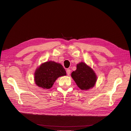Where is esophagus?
I'll return each instance as SVG.
<instances>
[{"instance_id":"obj_1","label":"esophagus","mask_w":131,"mask_h":131,"mask_svg":"<svg viewBox=\"0 0 131 131\" xmlns=\"http://www.w3.org/2000/svg\"><path fill=\"white\" fill-rule=\"evenodd\" d=\"M66 73H67V75H70V73H71V70L70 69H67L66 70Z\"/></svg>"}]
</instances>
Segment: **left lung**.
Listing matches in <instances>:
<instances>
[{"mask_svg": "<svg viewBox=\"0 0 131 131\" xmlns=\"http://www.w3.org/2000/svg\"><path fill=\"white\" fill-rule=\"evenodd\" d=\"M71 77L82 90H88L95 84L97 77L92 68L84 62L77 65V70L71 74Z\"/></svg>", "mask_w": 131, "mask_h": 131, "instance_id": "1", "label": "left lung"}]
</instances>
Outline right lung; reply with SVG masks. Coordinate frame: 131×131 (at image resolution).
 Returning a JSON list of instances; mask_svg holds the SVG:
<instances>
[{"mask_svg": "<svg viewBox=\"0 0 131 131\" xmlns=\"http://www.w3.org/2000/svg\"><path fill=\"white\" fill-rule=\"evenodd\" d=\"M66 75L65 70L60 64L49 61L41 64L37 68L34 80L38 86L49 89L59 77Z\"/></svg>", "mask_w": 131, "mask_h": 131, "instance_id": "obj_1", "label": "right lung"}]
</instances>
